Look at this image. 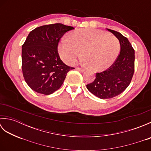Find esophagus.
<instances>
[{"instance_id":"obj_1","label":"esophagus","mask_w":151,"mask_h":151,"mask_svg":"<svg viewBox=\"0 0 151 151\" xmlns=\"http://www.w3.org/2000/svg\"><path fill=\"white\" fill-rule=\"evenodd\" d=\"M76 70H80V71H81V72H84V70H85V69H84L80 68V67H76Z\"/></svg>"}]
</instances>
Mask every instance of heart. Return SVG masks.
I'll return each mask as SVG.
<instances>
[{"label":"heart","mask_w":151,"mask_h":151,"mask_svg":"<svg viewBox=\"0 0 151 151\" xmlns=\"http://www.w3.org/2000/svg\"><path fill=\"white\" fill-rule=\"evenodd\" d=\"M120 44L117 38L104 31L85 28L63 36L58 44V52L64 62L73 65L82 56L85 63L96 71L109 68L117 58Z\"/></svg>","instance_id":"obj_1"}]
</instances>
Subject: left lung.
Wrapping results in <instances>:
<instances>
[{
    "instance_id": "8db88e82",
    "label": "left lung",
    "mask_w": 151,
    "mask_h": 151,
    "mask_svg": "<svg viewBox=\"0 0 151 151\" xmlns=\"http://www.w3.org/2000/svg\"><path fill=\"white\" fill-rule=\"evenodd\" d=\"M107 30L119 41L120 53L107 70L96 73L95 81L86 85L91 93L101 99L113 98L123 93L129 86L134 72L135 53L132 45L121 33Z\"/></svg>"
}]
</instances>
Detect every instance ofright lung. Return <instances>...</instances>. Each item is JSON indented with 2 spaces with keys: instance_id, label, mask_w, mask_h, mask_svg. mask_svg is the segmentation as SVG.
Listing matches in <instances>:
<instances>
[{
  "instance_id": "1",
  "label": "right lung",
  "mask_w": 151,
  "mask_h": 151,
  "mask_svg": "<svg viewBox=\"0 0 151 151\" xmlns=\"http://www.w3.org/2000/svg\"><path fill=\"white\" fill-rule=\"evenodd\" d=\"M74 29L61 23L43 25L32 30L22 46V70L24 81L37 93L52 94L63 84L73 67L61 60L58 52L60 40Z\"/></svg>"
}]
</instances>
